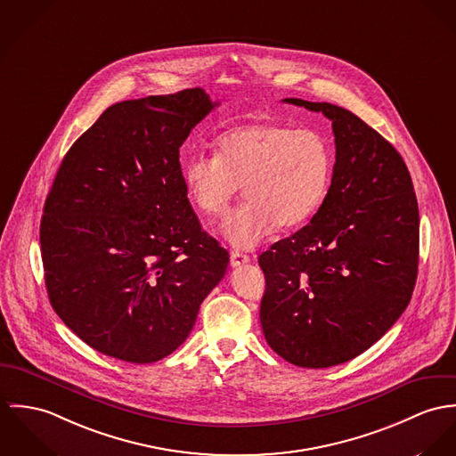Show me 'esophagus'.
<instances>
[{"instance_id": "esophagus-1", "label": "esophagus", "mask_w": 456, "mask_h": 456, "mask_svg": "<svg viewBox=\"0 0 456 456\" xmlns=\"http://www.w3.org/2000/svg\"><path fill=\"white\" fill-rule=\"evenodd\" d=\"M248 262H250V256H248L247 253H231V265H232V267H240V265H245V264H248Z\"/></svg>"}]
</instances>
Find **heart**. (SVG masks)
Instances as JSON below:
<instances>
[{"label":"heart","mask_w":456,"mask_h":456,"mask_svg":"<svg viewBox=\"0 0 456 456\" xmlns=\"http://www.w3.org/2000/svg\"><path fill=\"white\" fill-rule=\"evenodd\" d=\"M334 173V153L313 129L262 118L236 126L215 142V155L196 153L183 167L194 208L209 220L222 218L240 189L247 203L222 225L236 248H253L278 225H304L325 201Z\"/></svg>","instance_id":"1"}]
</instances>
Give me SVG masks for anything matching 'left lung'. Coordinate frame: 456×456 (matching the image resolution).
I'll return each instance as SVG.
<instances>
[{
  "label": "left lung",
  "mask_w": 456,
  "mask_h": 456,
  "mask_svg": "<svg viewBox=\"0 0 456 456\" xmlns=\"http://www.w3.org/2000/svg\"><path fill=\"white\" fill-rule=\"evenodd\" d=\"M332 120L336 164L322 208L258 256L260 323L287 362L323 369L363 354L399 320L418 274L419 213L401 153L350 110L287 98Z\"/></svg>",
  "instance_id": "obj_1"
}]
</instances>
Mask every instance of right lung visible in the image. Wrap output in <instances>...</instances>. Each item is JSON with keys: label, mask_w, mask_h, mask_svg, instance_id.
I'll return each mask as SVG.
<instances>
[{"label": "right lung", "mask_w": 456, "mask_h": 456, "mask_svg": "<svg viewBox=\"0 0 456 456\" xmlns=\"http://www.w3.org/2000/svg\"><path fill=\"white\" fill-rule=\"evenodd\" d=\"M203 89L117 102L64 155L40 224L53 311L100 354L151 363L191 334L229 253L189 203L180 147Z\"/></svg>", "instance_id": "right-lung-1"}]
</instances>
